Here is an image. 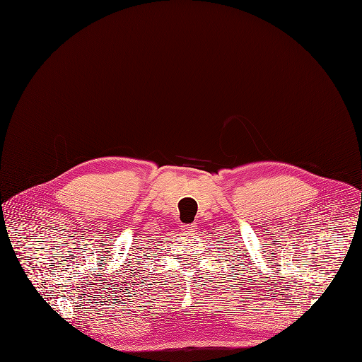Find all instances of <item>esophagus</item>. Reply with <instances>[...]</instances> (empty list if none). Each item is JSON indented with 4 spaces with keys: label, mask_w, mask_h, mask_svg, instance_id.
<instances>
[{
    "label": "esophagus",
    "mask_w": 362,
    "mask_h": 362,
    "mask_svg": "<svg viewBox=\"0 0 362 362\" xmlns=\"http://www.w3.org/2000/svg\"><path fill=\"white\" fill-rule=\"evenodd\" d=\"M198 228H197V223H184L181 225V230L185 232V233H192L195 232Z\"/></svg>",
    "instance_id": "1"
}]
</instances>
